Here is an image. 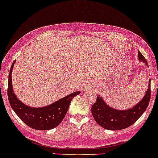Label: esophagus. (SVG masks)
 <instances>
[{"instance_id": "esophagus-1", "label": "esophagus", "mask_w": 158, "mask_h": 158, "mask_svg": "<svg viewBox=\"0 0 158 158\" xmlns=\"http://www.w3.org/2000/svg\"><path fill=\"white\" fill-rule=\"evenodd\" d=\"M82 90H83V92H85V91H86V89H82Z\"/></svg>"}]
</instances>
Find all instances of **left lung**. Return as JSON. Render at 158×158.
<instances>
[{"mask_svg":"<svg viewBox=\"0 0 158 158\" xmlns=\"http://www.w3.org/2000/svg\"><path fill=\"white\" fill-rule=\"evenodd\" d=\"M140 62H144L148 66L147 60L138 51ZM151 98V79L148 82V88L141 101L131 109L117 110L108 106L103 98L98 95L96 102L92 107V114L95 122L108 130H122L133 125L147 109Z\"/></svg>","mask_w":158,"mask_h":158,"instance_id":"1","label":"left lung"}]
</instances>
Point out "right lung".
Listing matches in <instances>:
<instances>
[{"label":"right lung","instance_id":"obj_1","mask_svg":"<svg viewBox=\"0 0 158 158\" xmlns=\"http://www.w3.org/2000/svg\"><path fill=\"white\" fill-rule=\"evenodd\" d=\"M15 61L13 63L8 76L7 96L9 102L17 115L30 128L36 130H49L58 126L64 118L72 99L81 92H74L67 96L41 108H32L20 102L14 94L12 87V70Z\"/></svg>","mask_w":158,"mask_h":158}]
</instances>
